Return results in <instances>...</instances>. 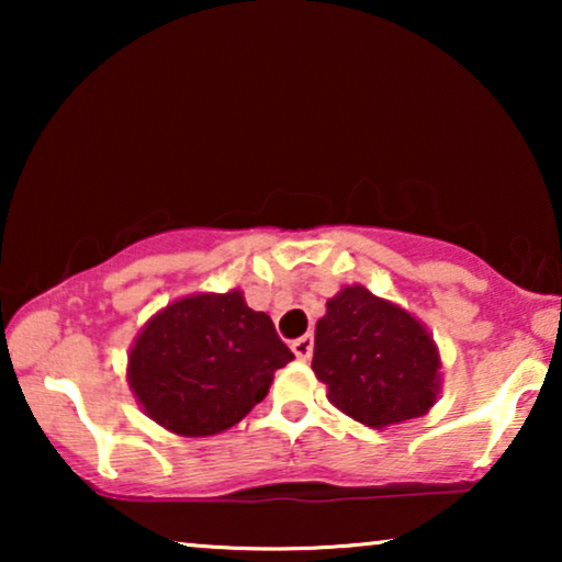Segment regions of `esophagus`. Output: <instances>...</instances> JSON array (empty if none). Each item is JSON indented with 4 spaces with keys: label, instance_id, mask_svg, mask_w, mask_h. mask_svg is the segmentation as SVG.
I'll list each match as a JSON object with an SVG mask.
<instances>
[{
    "label": "esophagus",
    "instance_id": "34e87169",
    "mask_svg": "<svg viewBox=\"0 0 562 562\" xmlns=\"http://www.w3.org/2000/svg\"><path fill=\"white\" fill-rule=\"evenodd\" d=\"M291 350H294V356L299 360H310L312 358V350H314V337L312 335L296 337V340L291 342Z\"/></svg>",
    "mask_w": 562,
    "mask_h": 562
}]
</instances>
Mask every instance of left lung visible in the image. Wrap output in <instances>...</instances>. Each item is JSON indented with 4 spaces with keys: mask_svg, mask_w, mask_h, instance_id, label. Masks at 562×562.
<instances>
[{
    "mask_svg": "<svg viewBox=\"0 0 562 562\" xmlns=\"http://www.w3.org/2000/svg\"><path fill=\"white\" fill-rule=\"evenodd\" d=\"M312 371L337 409L373 429L422 417L440 394V352L427 327L360 283L327 302Z\"/></svg>",
    "mask_w": 562,
    "mask_h": 562,
    "instance_id": "8db88e82",
    "label": "left lung"
}]
</instances>
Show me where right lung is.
<instances>
[{"label":"right lung","instance_id":"add662e5","mask_svg":"<svg viewBox=\"0 0 562 562\" xmlns=\"http://www.w3.org/2000/svg\"><path fill=\"white\" fill-rule=\"evenodd\" d=\"M294 360L266 312L243 291L191 294L168 304L135 337L130 389L153 422L183 437H210L237 425Z\"/></svg>","mask_w":562,"mask_h":562}]
</instances>
